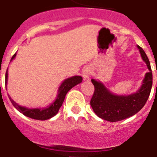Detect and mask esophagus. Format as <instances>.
Segmentation results:
<instances>
[{
	"instance_id": "esophagus-1",
	"label": "esophagus",
	"mask_w": 157,
	"mask_h": 157,
	"mask_svg": "<svg viewBox=\"0 0 157 157\" xmlns=\"http://www.w3.org/2000/svg\"><path fill=\"white\" fill-rule=\"evenodd\" d=\"M91 75V68L89 67H86L82 71V76L86 81L89 80V77Z\"/></svg>"
}]
</instances>
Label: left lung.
I'll return each mask as SVG.
<instances>
[{
  "label": "left lung",
  "mask_w": 157,
  "mask_h": 157,
  "mask_svg": "<svg viewBox=\"0 0 157 157\" xmlns=\"http://www.w3.org/2000/svg\"><path fill=\"white\" fill-rule=\"evenodd\" d=\"M140 49L143 61L149 68L146 73L141 88L136 93L129 95H116L112 94L99 82L92 79L95 91L90 101V105L95 114L101 119L109 122H117L133 116L138 113L147 102L153 85V74L147 55L143 49Z\"/></svg>",
  "instance_id": "obj_1"
}]
</instances>
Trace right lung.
Masks as SVG:
<instances>
[{"instance_id": "1", "label": "right lung", "mask_w": 157, "mask_h": 157, "mask_svg": "<svg viewBox=\"0 0 157 157\" xmlns=\"http://www.w3.org/2000/svg\"><path fill=\"white\" fill-rule=\"evenodd\" d=\"M16 56V53L11 58V60L14 59V57ZM10 60V61H11ZM7 71H6L5 75V82L7 85ZM82 78L81 76H73L71 78H68L67 79H65V81L62 82V84L61 85L60 88L59 89V95H58L57 98L55 99V102L50 105V106L47 107V108L44 109H28L25 108V107L20 106V105H17L15 102H14V100L10 98V102L13 104L14 107L18 110L20 113H21L22 114H24L25 116H28V117L31 118V119H38V120H46V119H48L50 118L53 117L55 115L57 114L58 112H59V109L62 106V103L64 102V99H65V97L66 95L67 92L70 90L72 87H74L75 86H76L78 83L82 82Z\"/></svg>"}]
</instances>
